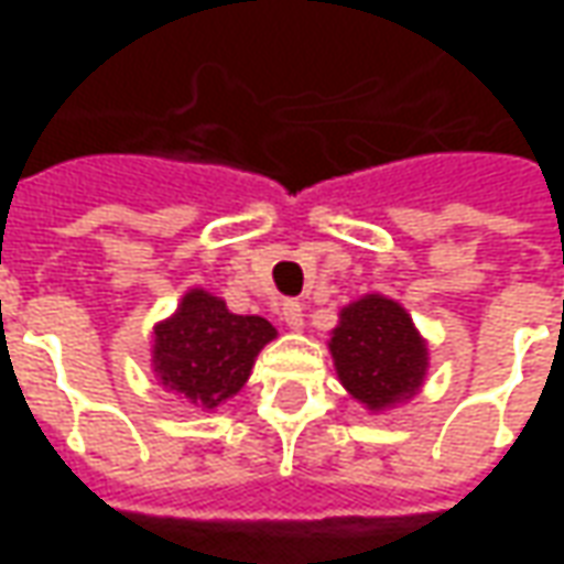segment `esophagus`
Instances as JSON below:
<instances>
[{"label":"esophagus","instance_id":"esophagus-1","mask_svg":"<svg viewBox=\"0 0 564 564\" xmlns=\"http://www.w3.org/2000/svg\"><path fill=\"white\" fill-rule=\"evenodd\" d=\"M281 319L290 326L293 332H299L305 326V307L299 305V302H283L281 307Z\"/></svg>","mask_w":564,"mask_h":564}]
</instances>
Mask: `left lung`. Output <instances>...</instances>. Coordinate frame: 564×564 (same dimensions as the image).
I'll use <instances>...</instances> for the list:
<instances>
[{
  "label": "left lung",
  "mask_w": 564,
  "mask_h": 564,
  "mask_svg": "<svg viewBox=\"0 0 564 564\" xmlns=\"http://www.w3.org/2000/svg\"><path fill=\"white\" fill-rule=\"evenodd\" d=\"M329 350L344 390L368 411H387L416 395L429 368V350L411 314L378 293L344 307Z\"/></svg>",
  "instance_id": "8db88e82"
}]
</instances>
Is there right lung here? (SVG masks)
<instances>
[{
  "instance_id": "1",
  "label": "right lung",
  "mask_w": 564,
  "mask_h": 564,
  "mask_svg": "<svg viewBox=\"0 0 564 564\" xmlns=\"http://www.w3.org/2000/svg\"><path fill=\"white\" fill-rule=\"evenodd\" d=\"M274 335L269 319L232 314L217 295L189 290L172 317L153 326V371L165 390L210 411L245 387Z\"/></svg>"
}]
</instances>
